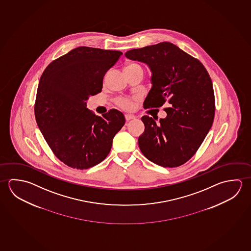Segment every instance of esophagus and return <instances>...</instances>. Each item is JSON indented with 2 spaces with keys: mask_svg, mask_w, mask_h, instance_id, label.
I'll list each match as a JSON object with an SVG mask.
<instances>
[{
  "mask_svg": "<svg viewBox=\"0 0 251 251\" xmlns=\"http://www.w3.org/2000/svg\"><path fill=\"white\" fill-rule=\"evenodd\" d=\"M125 117H126V121H129V120H131V119H135V116H133V115L131 114H126L125 115Z\"/></svg>",
  "mask_w": 251,
  "mask_h": 251,
  "instance_id": "34e87169",
  "label": "esophagus"
}]
</instances>
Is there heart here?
<instances>
[{"instance_id":"heart-1","label":"heart","mask_w":251,"mask_h":251,"mask_svg":"<svg viewBox=\"0 0 251 251\" xmlns=\"http://www.w3.org/2000/svg\"><path fill=\"white\" fill-rule=\"evenodd\" d=\"M125 72L126 74H132V73L141 72L143 73V68L138 63L131 62L127 64L125 67ZM117 104L121 107L124 110H132L133 107V100L131 98H119L117 99Z\"/></svg>"}]
</instances>
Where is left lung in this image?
Listing matches in <instances>:
<instances>
[{
    "instance_id": "obj_1",
    "label": "left lung",
    "mask_w": 251,
    "mask_h": 251,
    "mask_svg": "<svg viewBox=\"0 0 251 251\" xmlns=\"http://www.w3.org/2000/svg\"><path fill=\"white\" fill-rule=\"evenodd\" d=\"M126 57L149 66L152 88L144 108L165 102V119L156 123L143 116L145 131L138 143L145 157L157 165L174 168L189 161L213 125L215 100L208 72L200 60L170 42L132 49Z\"/></svg>"
}]
</instances>
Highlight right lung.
Listing matches in <instances>:
<instances>
[{
  "instance_id": "1",
  "label": "right lung",
  "mask_w": 251,
  "mask_h": 251,
  "mask_svg": "<svg viewBox=\"0 0 251 251\" xmlns=\"http://www.w3.org/2000/svg\"><path fill=\"white\" fill-rule=\"evenodd\" d=\"M123 53L80 47L53 60L38 83L35 118L56 157L66 165L87 170L102 162L123 127L122 112L102 117L86 108L90 96L102 91V79Z\"/></svg>"
}]
</instances>
